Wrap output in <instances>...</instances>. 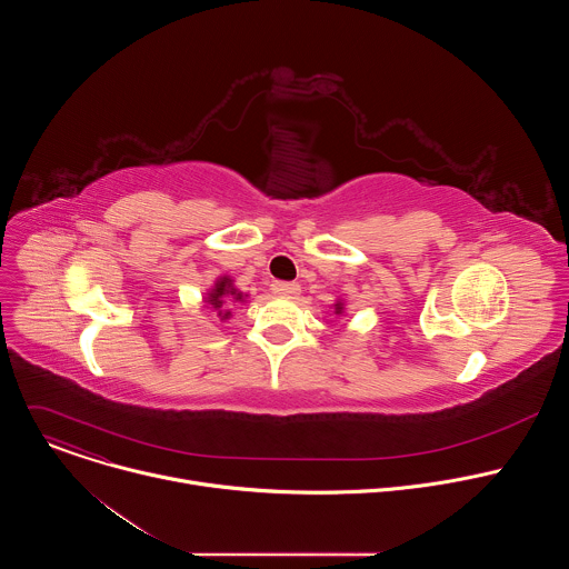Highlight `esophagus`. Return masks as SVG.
Instances as JSON below:
<instances>
[{"label":"esophagus","instance_id":"34e87169","mask_svg":"<svg viewBox=\"0 0 569 569\" xmlns=\"http://www.w3.org/2000/svg\"><path fill=\"white\" fill-rule=\"evenodd\" d=\"M272 292H274L277 297L295 299V297L301 292V286H299V283H290V281H274V283H272Z\"/></svg>","mask_w":569,"mask_h":569}]
</instances>
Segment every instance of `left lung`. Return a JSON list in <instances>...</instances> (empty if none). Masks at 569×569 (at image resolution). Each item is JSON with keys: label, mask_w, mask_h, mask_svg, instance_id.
<instances>
[{"label": "left lung", "mask_w": 569, "mask_h": 569, "mask_svg": "<svg viewBox=\"0 0 569 569\" xmlns=\"http://www.w3.org/2000/svg\"><path fill=\"white\" fill-rule=\"evenodd\" d=\"M333 308H336V315H342V312H345V303H342V301L333 303Z\"/></svg>", "instance_id": "8db88e82"}]
</instances>
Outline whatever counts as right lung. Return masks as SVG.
<instances>
[{"label": "right lung", "mask_w": 569, "mask_h": 569, "mask_svg": "<svg viewBox=\"0 0 569 569\" xmlns=\"http://www.w3.org/2000/svg\"><path fill=\"white\" fill-rule=\"evenodd\" d=\"M246 297H248V295H242V292H238V290L233 288V281H231L229 277H220V279L213 283V288L207 292L204 301L209 303L211 310H216V315H218L220 319H229V317H231V306H233L236 301H246Z\"/></svg>", "instance_id": "right-lung-1"}]
</instances>
